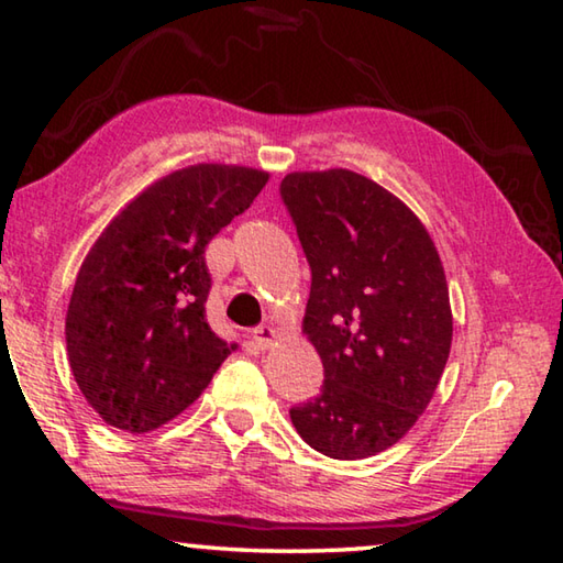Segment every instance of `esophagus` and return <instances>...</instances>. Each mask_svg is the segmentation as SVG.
<instances>
[{"label":"esophagus","mask_w":563,"mask_h":563,"mask_svg":"<svg viewBox=\"0 0 563 563\" xmlns=\"http://www.w3.org/2000/svg\"><path fill=\"white\" fill-rule=\"evenodd\" d=\"M275 335H278V330H275L273 325H258V328L253 330V340H255V345H258L261 350H268L273 345Z\"/></svg>","instance_id":"34e87169"}]
</instances>
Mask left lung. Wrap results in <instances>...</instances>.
Returning a JSON list of instances; mask_svg holds the SVG:
<instances>
[{
  "mask_svg": "<svg viewBox=\"0 0 563 563\" xmlns=\"http://www.w3.org/2000/svg\"><path fill=\"white\" fill-rule=\"evenodd\" d=\"M280 198L310 265L302 328L325 367L295 430L332 460H365L424 412L452 345L450 290L419 218L345 168L288 174Z\"/></svg>",
  "mask_w": 563,
  "mask_h": 563,
  "instance_id": "left-lung-1",
  "label": "left lung"
}]
</instances>
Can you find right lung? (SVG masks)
<instances>
[{
  "instance_id": "1",
  "label": "right lung",
  "mask_w": 563,
  "mask_h": 563,
  "mask_svg": "<svg viewBox=\"0 0 563 563\" xmlns=\"http://www.w3.org/2000/svg\"><path fill=\"white\" fill-rule=\"evenodd\" d=\"M265 184L255 168H180L133 198L93 243L66 310V350L103 422L156 430L196 402L235 350L206 322V245Z\"/></svg>"
}]
</instances>
